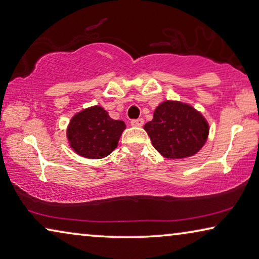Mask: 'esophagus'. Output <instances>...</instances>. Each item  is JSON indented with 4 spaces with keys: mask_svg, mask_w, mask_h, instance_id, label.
I'll use <instances>...</instances> for the list:
<instances>
[{
    "mask_svg": "<svg viewBox=\"0 0 259 259\" xmlns=\"http://www.w3.org/2000/svg\"><path fill=\"white\" fill-rule=\"evenodd\" d=\"M131 125L133 126H142L144 124V119L143 118H137V119H133V121L130 122Z\"/></svg>",
    "mask_w": 259,
    "mask_h": 259,
    "instance_id": "34e87169",
    "label": "esophagus"
}]
</instances>
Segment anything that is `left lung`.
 Segmentation results:
<instances>
[{"label": "left lung", "instance_id": "8db88e82", "mask_svg": "<svg viewBox=\"0 0 259 259\" xmlns=\"http://www.w3.org/2000/svg\"><path fill=\"white\" fill-rule=\"evenodd\" d=\"M154 149L169 159L191 157L201 150L209 134L202 114L180 101H164L156 108L152 121L144 125Z\"/></svg>", "mask_w": 259, "mask_h": 259}]
</instances>
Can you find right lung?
<instances>
[{"mask_svg":"<svg viewBox=\"0 0 259 259\" xmlns=\"http://www.w3.org/2000/svg\"><path fill=\"white\" fill-rule=\"evenodd\" d=\"M124 129V122L110 118L102 107L93 106L71 118L67 126V140L73 151L79 156L100 159L117 148Z\"/></svg>","mask_w":259,"mask_h":259,"instance_id":"right-lung-1","label":"right lung"}]
</instances>
